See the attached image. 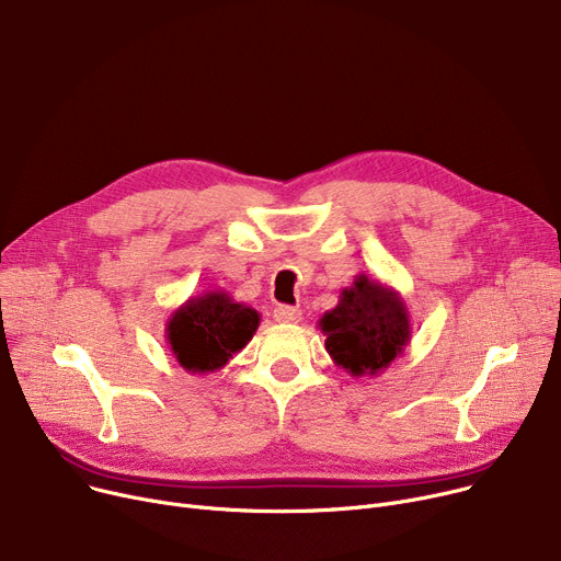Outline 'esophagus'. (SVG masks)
<instances>
[{
  "instance_id": "esophagus-1",
  "label": "esophagus",
  "mask_w": 561,
  "mask_h": 561,
  "mask_svg": "<svg viewBox=\"0 0 561 561\" xmlns=\"http://www.w3.org/2000/svg\"><path fill=\"white\" fill-rule=\"evenodd\" d=\"M275 320L277 322H286V325H296V322L302 320V311L298 307L282 305V307L275 309Z\"/></svg>"
}]
</instances>
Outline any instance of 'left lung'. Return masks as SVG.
Here are the masks:
<instances>
[{
  "label": "left lung",
  "mask_w": 561,
  "mask_h": 561,
  "mask_svg": "<svg viewBox=\"0 0 561 561\" xmlns=\"http://www.w3.org/2000/svg\"><path fill=\"white\" fill-rule=\"evenodd\" d=\"M318 328L325 334L332 362L352 377H377L404 352L411 320L393 286L357 275L341 290L339 305L322 313Z\"/></svg>",
  "instance_id": "left-lung-1"
}]
</instances>
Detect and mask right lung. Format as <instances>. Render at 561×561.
Returning <instances> with one entry per match:
<instances>
[{"instance_id": "1", "label": "right lung", "mask_w": 561, "mask_h": 561, "mask_svg": "<svg viewBox=\"0 0 561 561\" xmlns=\"http://www.w3.org/2000/svg\"><path fill=\"white\" fill-rule=\"evenodd\" d=\"M259 311L233 302L227 290H204L174 309L165 322L172 355L186 373L220 370L241 352L259 328Z\"/></svg>"}]
</instances>
